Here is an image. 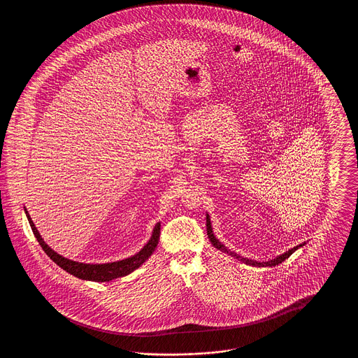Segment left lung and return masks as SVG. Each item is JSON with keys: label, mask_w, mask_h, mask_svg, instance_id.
Instances as JSON below:
<instances>
[{"label": "left lung", "mask_w": 358, "mask_h": 358, "mask_svg": "<svg viewBox=\"0 0 358 358\" xmlns=\"http://www.w3.org/2000/svg\"><path fill=\"white\" fill-rule=\"evenodd\" d=\"M206 231H208V238L210 240V243L217 248V250H222L224 252H227V254H229V255L236 256V259H240L241 262H244L245 264H250V266H259V267H273V266H278V264H280L282 262H285L287 257L292 255V252H295L302 244H299V245H296V247H294V248H291L289 251L287 252H285L283 255L278 256V257H275L273 260H270V262H255V260H251V259H245V257H241V256L236 255L235 252H231V251H228L224 245H222V243L217 240V238H215V235H213V232H212V227H210V222L209 220H206Z\"/></svg>", "instance_id": "8db88e82"}]
</instances>
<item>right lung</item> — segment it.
I'll list each match as a JSON object with an SVG mask.
<instances>
[{
    "mask_svg": "<svg viewBox=\"0 0 358 358\" xmlns=\"http://www.w3.org/2000/svg\"><path fill=\"white\" fill-rule=\"evenodd\" d=\"M27 213L28 222L31 224V228L34 231V236L37 238L38 244L41 245V248L44 250V252L51 257L52 260L62 267L63 270H66L67 273L75 275L76 278L85 279V280H95V282H110L115 278L120 276H124L133 273L136 270L141 264H143L150 255L153 254L154 250L157 248V244L159 241V231H161V225L159 222L155 225L153 231V236L149 240V243L136 254V255L131 256L129 259L124 260H120V262H114V263H106V264H85V263H79V262H73L66 259L63 256L56 254L53 250H51L45 241L41 238L40 234L37 232L36 227H34V222L31 219V216Z\"/></svg>",
    "mask_w": 358,
    "mask_h": 358,
    "instance_id": "add662e5",
    "label": "right lung"
}]
</instances>
